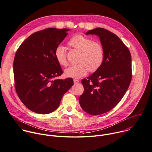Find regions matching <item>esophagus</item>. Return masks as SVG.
Returning <instances> with one entry per match:
<instances>
[{
  "label": "esophagus",
  "mask_w": 152,
  "mask_h": 152,
  "mask_svg": "<svg viewBox=\"0 0 152 152\" xmlns=\"http://www.w3.org/2000/svg\"><path fill=\"white\" fill-rule=\"evenodd\" d=\"M73 82H74V83H78L79 82V80H77V79H74Z\"/></svg>",
  "instance_id": "obj_1"
}]
</instances>
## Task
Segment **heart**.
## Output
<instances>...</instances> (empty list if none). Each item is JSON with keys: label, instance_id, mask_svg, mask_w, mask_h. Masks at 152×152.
Instances as JSON below:
<instances>
[{"label": "heart", "instance_id": "heart-1", "mask_svg": "<svg viewBox=\"0 0 152 152\" xmlns=\"http://www.w3.org/2000/svg\"><path fill=\"white\" fill-rule=\"evenodd\" d=\"M69 45L78 50V64L70 66L64 70V75L67 77L80 78L84 76L89 70L91 73L96 72L104 62V51L100 43L93 42L88 37L82 34H76L68 42ZM58 63L63 66L68 64L66 53L64 47L58 45L54 52Z\"/></svg>", "mask_w": 152, "mask_h": 152}]
</instances>
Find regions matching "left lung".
<instances>
[{
  "label": "left lung",
  "instance_id": "left-lung-1",
  "mask_svg": "<svg viewBox=\"0 0 152 152\" xmlns=\"http://www.w3.org/2000/svg\"><path fill=\"white\" fill-rule=\"evenodd\" d=\"M86 34L99 37L104 59L96 72L82 80L84 92L79 103L88 114L99 115L113 109L126 93L132 79L131 56L119 37L106 29L96 28Z\"/></svg>",
  "mask_w": 152,
  "mask_h": 152
}]
</instances>
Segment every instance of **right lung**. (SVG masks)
<instances>
[{
	"mask_svg": "<svg viewBox=\"0 0 152 152\" xmlns=\"http://www.w3.org/2000/svg\"><path fill=\"white\" fill-rule=\"evenodd\" d=\"M70 29L48 28L33 33L17 49L14 60L15 88L27 108L48 114L59 106L73 86L72 78L54 79L63 73L54 52Z\"/></svg>",
	"mask_w": 152,
	"mask_h": 152,
	"instance_id": "add662e5",
	"label": "right lung"
}]
</instances>
